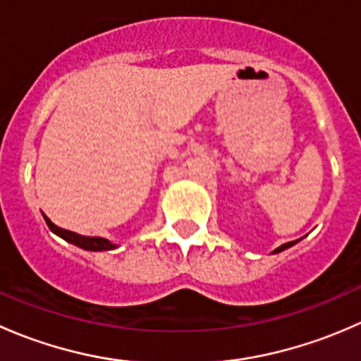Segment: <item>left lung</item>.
Masks as SVG:
<instances>
[{
	"label": "left lung",
	"mask_w": 361,
	"mask_h": 361,
	"mask_svg": "<svg viewBox=\"0 0 361 361\" xmlns=\"http://www.w3.org/2000/svg\"><path fill=\"white\" fill-rule=\"evenodd\" d=\"M295 243H297V241H292V243H286V245H281V246H279V248H276V250H274V253H279V251H283V250L290 248V246H293Z\"/></svg>",
	"instance_id": "8db88e82"
}]
</instances>
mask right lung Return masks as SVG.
<instances>
[{
	"label": "right lung",
	"mask_w": 361,
	"mask_h": 361,
	"mask_svg": "<svg viewBox=\"0 0 361 361\" xmlns=\"http://www.w3.org/2000/svg\"><path fill=\"white\" fill-rule=\"evenodd\" d=\"M43 218H45L47 225H49V228L54 232V234H57V235H59V238L66 239V241L71 243V245L80 246V248L89 250V251H103V250L116 248V245H113V243L108 241V239H103V238H85V235L75 234V232L66 231V228L57 227V225H54L52 221H50L47 216H43Z\"/></svg>",
	"instance_id": "right-lung-1"
}]
</instances>
